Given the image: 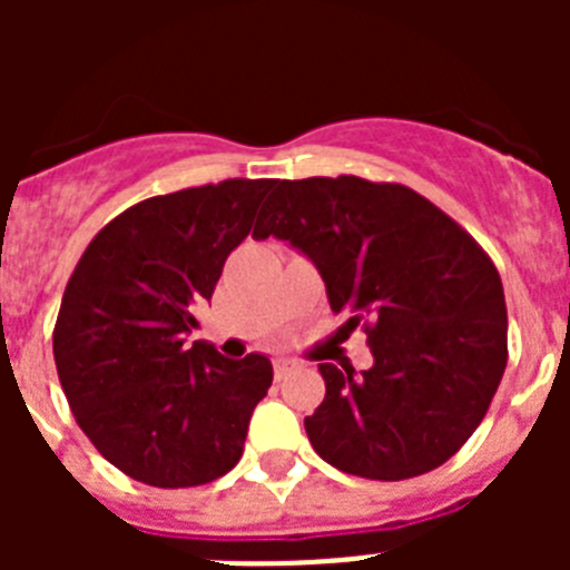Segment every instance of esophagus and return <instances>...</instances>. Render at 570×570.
<instances>
[{"instance_id": "esophagus-1", "label": "esophagus", "mask_w": 570, "mask_h": 570, "mask_svg": "<svg viewBox=\"0 0 570 570\" xmlns=\"http://www.w3.org/2000/svg\"><path fill=\"white\" fill-rule=\"evenodd\" d=\"M291 371H294V362H291V360H276L274 362V376H276V380H285V376H288Z\"/></svg>"}]
</instances>
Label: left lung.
<instances>
[{"label": "left lung", "mask_w": 570, "mask_h": 570, "mask_svg": "<svg viewBox=\"0 0 570 570\" xmlns=\"http://www.w3.org/2000/svg\"><path fill=\"white\" fill-rule=\"evenodd\" d=\"M256 239L291 242L325 279L334 314L367 334L374 365L322 362L305 416L316 454L365 480H411L460 451L508 362V311L491 256L425 196L360 176L276 179Z\"/></svg>", "instance_id": "1"}]
</instances>
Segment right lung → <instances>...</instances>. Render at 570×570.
<instances>
[{
	"label": "right lung",
	"instance_id": "obj_1",
	"mask_svg": "<svg viewBox=\"0 0 570 570\" xmlns=\"http://www.w3.org/2000/svg\"><path fill=\"white\" fill-rule=\"evenodd\" d=\"M274 179L150 196L110 219L70 274L53 328L68 405L99 454L154 488L214 482L239 462L268 356L185 345Z\"/></svg>",
	"mask_w": 570,
	"mask_h": 570
}]
</instances>
